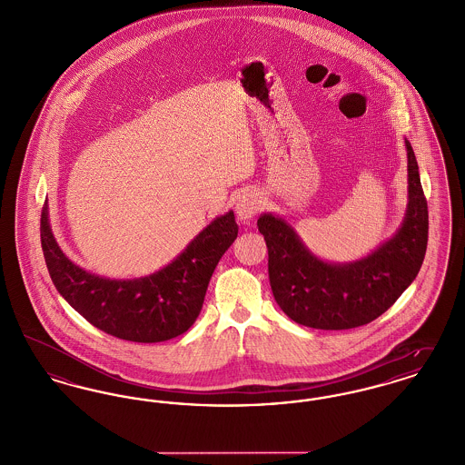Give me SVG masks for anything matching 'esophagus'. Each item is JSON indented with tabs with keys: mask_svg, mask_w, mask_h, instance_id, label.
Segmentation results:
<instances>
[{
	"mask_svg": "<svg viewBox=\"0 0 465 465\" xmlns=\"http://www.w3.org/2000/svg\"><path fill=\"white\" fill-rule=\"evenodd\" d=\"M260 209H262V197L258 192H252V190L243 192L235 203L237 218L243 223L252 220Z\"/></svg>",
	"mask_w": 465,
	"mask_h": 465,
	"instance_id": "obj_1",
	"label": "esophagus"
}]
</instances>
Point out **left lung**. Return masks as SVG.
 I'll return each mask as SVG.
<instances>
[{
    "instance_id": "obj_1",
    "label": "left lung",
    "mask_w": 465,
    "mask_h": 465,
    "mask_svg": "<svg viewBox=\"0 0 465 465\" xmlns=\"http://www.w3.org/2000/svg\"><path fill=\"white\" fill-rule=\"evenodd\" d=\"M408 205L398 232L349 263L317 258L284 218L263 213L258 230L268 247L273 298L294 322L315 330H352L391 309L419 275L429 233L427 200L410 141Z\"/></svg>"
}]
</instances>
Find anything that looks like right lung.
<instances>
[{"label":"right lung","mask_w":465,"mask_h":465,"mask_svg":"<svg viewBox=\"0 0 465 465\" xmlns=\"http://www.w3.org/2000/svg\"><path fill=\"white\" fill-rule=\"evenodd\" d=\"M42 249L55 289L92 326L111 336L156 343L197 321L213 272L237 239L233 211L209 223L169 265L137 279H108L74 265L59 247L42 211Z\"/></svg>","instance_id":"obj_1"}]
</instances>
